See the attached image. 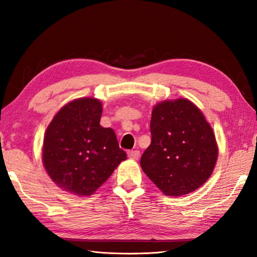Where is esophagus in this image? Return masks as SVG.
<instances>
[{
  "instance_id": "esophagus-1",
  "label": "esophagus",
  "mask_w": 257,
  "mask_h": 257,
  "mask_svg": "<svg viewBox=\"0 0 257 257\" xmlns=\"http://www.w3.org/2000/svg\"><path fill=\"white\" fill-rule=\"evenodd\" d=\"M128 157L130 159H134V160H138L139 157H140V151L139 150H132V151H128Z\"/></svg>"
}]
</instances>
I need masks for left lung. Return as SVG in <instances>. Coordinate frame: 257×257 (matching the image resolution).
<instances>
[{
    "mask_svg": "<svg viewBox=\"0 0 257 257\" xmlns=\"http://www.w3.org/2000/svg\"><path fill=\"white\" fill-rule=\"evenodd\" d=\"M150 132L151 144L140 166L163 193L184 195L205 183L219 150L210 123L192 101L179 98L157 103Z\"/></svg>",
    "mask_w": 257,
    "mask_h": 257,
    "instance_id": "obj_1",
    "label": "left lung"
}]
</instances>
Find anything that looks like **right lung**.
Returning a JSON list of instances; mask_svg holds the SVG:
<instances>
[{"instance_id": "obj_1", "label": "right lung", "mask_w": 257, "mask_h": 257, "mask_svg": "<svg viewBox=\"0 0 257 257\" xmlns=\"http://www.w3.org/2000/svg\"><path fill=\"white\" fill-rule=\"evenodd\" d=\"M102 106L96 98H79L65 105L46 129L43 165L59 188L88 196L127 159L111 128L99 124Z\"/></svg>"}]
</instances>
